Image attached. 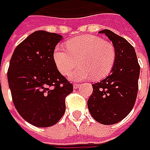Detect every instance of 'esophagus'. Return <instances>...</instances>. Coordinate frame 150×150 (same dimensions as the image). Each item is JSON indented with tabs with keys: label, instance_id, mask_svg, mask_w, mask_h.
I'll use <instances>...</instances> for the list:
<instances>
[{
	"label": "esophagus",
	"instance_id": "esophagus-1",
	"mask_svg": "<svg viewBox=\"0 0 150 150\" xmlns=\"http://www.w3.org/2000/svg\"><path fill=\"white\" fill-rule=\"evenodd\" d=\"M79 87H80V84H73V88H74V89H78Z\"/></svg>",
	"mask_w": 150,
	"mask_h": 150
}]
</instances>
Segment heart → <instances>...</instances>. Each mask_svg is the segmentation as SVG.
<instances>
[{
    "label": "heart",
    "mask_w": 150,
    "mask_h": 150,
    "mask_svg": "<svg viewBox=\"0 0 150 150\" xmlns=\"http://www.w3.org/2000/svg\"><path fill=\"white\" fill-rule=\"evenodd\" d=\"M67 49L57 46L53 51V61L58 71L69 75L72 81L93 78L99 80L112 71L116 52L112 43L99 37L85 35L71 39L66 43Z\"/></svg>",
    "instance_id": "heart-1"
}]
</instances>
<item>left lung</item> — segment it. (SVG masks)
<instances>
[{
  "instance_id": "1",
  "label": "left lung",
  "mask_w": 150,
  "mask_h": 150,
  "mask_svg": "<svg viewBox=\"0 0 150 150\" xmlns=\"http://www.w3.org/2000/svg\"><path fill=\"white\" fill-rule=\"evenodd\" d=\"M115 48V62L110 74L93 84V93L88 100L92 117L105 125L117 124L133 109L135 103L140 67L135 50L124 38L110 30H103Z\"/></svg>"
}]
</instances>
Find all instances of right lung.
<instances>
[{
  "instance_id": "add662e5",
  "label": "right lung",
  "mask_w": 150,
  "mask_h": 150,
  "mask_svg": "<svg viewBox=\"0 0 150 150\" xmlns=\"http://www.w3.org/2000/svg\"><path fill=\"white\" fill-rule=\"evenodd\" d=\"M62 39L57 33L34 32L16 47L10 61L7 79L13 103L26 122L40 128L60 120L65 98L73 90L53 61Z\"/></svg>"
}]
</instances>
